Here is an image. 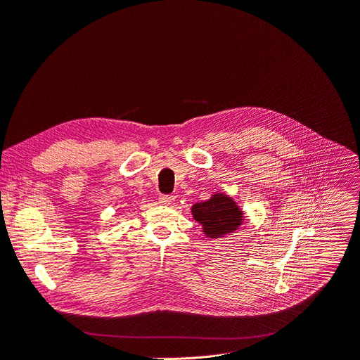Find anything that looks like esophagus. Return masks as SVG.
<instances>
[{"label":"esophagus","mask_w":360,"mask_h":360,"mask_svg":"<svg viewBox=\"0 0 360 360\" xmlns=\"http://www.w3.org/2000/svg\"><path fill=\"white\" fill-rule=\"evenodd\" d=\"M173 202H175V197H173V195H165V194L158 195V203L160 205L170 206V205H173Z\"/></svg>","instance_id":"obj_1"}]
</instances>
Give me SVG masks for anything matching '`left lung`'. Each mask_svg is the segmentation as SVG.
<instances>
[{"instance_id": "1", "label": "left lung", "mask_w": 360, "mask_h": 360, "mask_svg": "<svg viewBox=\"0 0 360 360\" xmlns=\"http://www.w3.org/2000/svg\"><path fill=\"white\" fill-rule=\"evenodd\" d=\"M191 214L202 225V231L207 238H221L234 233L245 222V212L225 193H215L209 200L193 205Z\"/></svg>"}]
</instances>
